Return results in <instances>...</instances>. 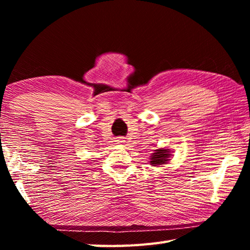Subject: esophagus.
Returning <instances> with one entry per match:
<instances>
[{
  "label": "esophagus",
  "mask_w": 250,
  "mask_h": 250,
  "mask_svg": "<svg viewBox=\"0 0 250 250\" xmlns=\"http://www.w3.org/2000/svg\"><path fill=\"white\" fill-rule=\"evenodd\" d=\"M116 141H117L118 143H124V142H125V140H124V138H118Z\"/></svg>",
  "instance_id": "34e87169"
}]
</instances>
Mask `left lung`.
<instances>
[{
	"label": "left lung",
	"mask_w": 250,
	"mask_h": 250,
	"mask_svg": "<svg viewBox=\"0 0 250 250\" xmlns=\"http://www.w3.org/2000/svg\"><path fill=\"white\" fill-rule=\"evenodd\" d=\"M168 158H170V152L167 149H158L155 150L154 153L151 155V166H162V164L167 163Z\"/></svg>",
	"instance_id": "8db88e82"
}]
</instances>
